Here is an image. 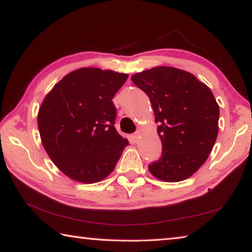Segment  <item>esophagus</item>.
Returning a JSON list of instances; mask_svg holds the SVG:
<instances>
[{"label":"esophagus","instance_id":"obj_1","mask_svg":"<svg viewBox=\"0 0 252 252\" xmlns=\"http://www.w3.org/2000/svg\"><path fill=\"white\" fill-rule=\"evenodd\" d=\"M139 138H140V134L138 133V132H136V133H134V134H132L131 135V140H132V142H134V143H136L139 141Z\"/></svg>","mask_w":252,"mask_h":252}]
</instances>
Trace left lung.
<instances>
[{
	"mask_svg": "<svg viewBox=\"0 0 252 252\" xmlns=\"http://www.w3.org/2000/svg\"><path fill=\"white\" fill-rule=\"evenodd\" d=\"M131 80L151 101L162 143L161 158L149 164L165 182L190 178L206 162L218 136L219 105L206 84L190 72L156 66Z\"/></svg>",
	"mask_w": 252,
	"mask_h": 252,
	"instance_id": "1",
	"label": "left lung"
}]
</instances>
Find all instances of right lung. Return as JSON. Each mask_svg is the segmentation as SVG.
Returning a JSON list of instances; mask_svg holds the SVG:
<instances>
[{
	"mask_svg": "<svg viewBox=\"0 0 252 252\" xmlns=\"http://www.w3.org/2000/svg\"><path fill=\"white\" fill-rule=\"evenodd\" d=\"M127 74L82 67L66 74L40 106L37 126L46 153L70 179L103 180L113 171L129 141L114 127L112 99Z\"/></svg>",
	"mask_w": 252,
	"mask_h": 252,
	"instance_id": "obj_1",
	"label": "right lung"
}]
</instances>
